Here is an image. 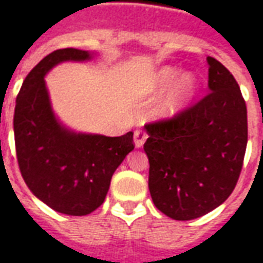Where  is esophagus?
I'll return each mask as SVG.
<instances>
[{
    "label": "esophagus",
    "instance_id": "obj_1",
    "mask_svg": "<svg viewBox=\"0 0 263 263\" xmlns=\"http://www.w3.org/2000/svg\"><path fill=\"white\" fill-rule=\"evenodd\" d=\"M147 139V135L143 132V130H136L135 132V146L136 148H141L144 141Z\"/></svg>",
    "mask_w": 263,
    "mask_h": 263
}]
</instances>
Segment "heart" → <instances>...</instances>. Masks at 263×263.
<instances>
[{"label": "heart", "instance_id": "b5f03b06", "mask_svg": "<svg viewBox=\"0 0 263 263\" xmlns=\"http://www.w3.org/2000/svg\"><path fill=\"white\" fill-rule=\"evenodd\" d=\"M180 69L174 66H164L158 69L150 78V81L147 82L146 86L143 87L141 95L144 98H154L172 87L167 98L156 110V116L160 119H170L180 115L194 99L195 93L198 90V82L194 75L184 73L180 77Z\"/></svg>", "mask_w": 263, "mask_h": 263}]
</instances>
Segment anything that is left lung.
Returning <instances> with one entry per match:
<instances>
[{"label":"left lung","instance_id":"8db88e82","mask_svg":"<svg viewBox=\"0 0 263 263\" xmlns=\"http://www.w3.org/2000/svg\"><path fill=\"white\" fill-rule=\"evenodd\" d=\"M205 98L170 120L147 124L148 190L160 211L177 221L205 215L239 178L248 143L247 105L235 78L208 57Z\"/></svg>","mask_w":263,"mask_h":263}]
</instances>
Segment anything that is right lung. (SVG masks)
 I'll return each mask as SVG.
<instances>
[{"instance_id":"add662e5","label":"right lung","mask_w":263,"mask_h":263,"mask_svg":"<svg viewBox=\"0 0 263 263\" xmlns=\"http://www.w3.org/2000/svg\"><path fill=\"white\" fill-rule=\"evenodd\" d=\"M96 52L58 49L28 73L14 115L20 170L36 198L52 210L82 217L103 204L113 173L135 148L133 133L120 137L66 127L52 109L46 73L62 62H87Z\"/></svg>"}]
</instances>
